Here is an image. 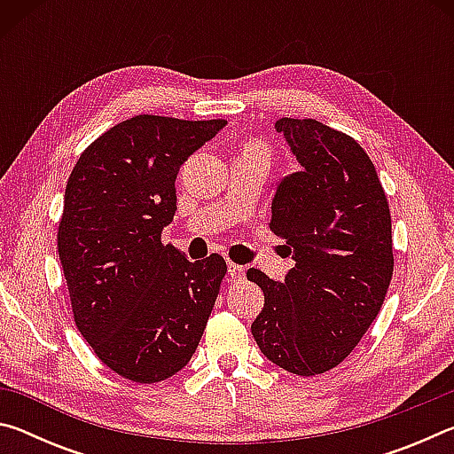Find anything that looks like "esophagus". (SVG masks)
I'll return each mask as SVG.
<instances>
[{
	"instance_id": "esophagus-1",
	"label": "esophagus",
	"mask_w": 454,
	"mask_h": 454,
	"mask_svg": "<svg viewBox=\"0 0 454 454\" xmlns=\"http://www.w3.org/2000/svg\"><path fill=\"white\" fill-rule=\"evenodd\" d=\"M228 274H230V278H232V280H240V278H244L246 270H244V266H240V264L228 262Z\"/></svg>"
}]
</instances>
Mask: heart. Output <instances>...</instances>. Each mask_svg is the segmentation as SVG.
Returning <instances> with one entry per match:
<instances>
[{
  "label": "heart",
  "instance_id": "heart-1",
  "mask_svg": "<svg viewBox=\"0 0 454 454\" xmlns=\"http://www.w3.org/2000/svg\"><path fill=\"white\" fill-rule=\"evenodd\" d=\"M250 148H252V150H262V148H260V145H256V144L250 145ZM262 152H264V150H262Z\"/></svg>",
  "mask_w": 454,
  "mask_h": 454
}]
</instances>
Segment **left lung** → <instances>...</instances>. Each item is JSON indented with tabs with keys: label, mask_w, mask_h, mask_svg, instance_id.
<instances>
[{
	"label": "left lung",
	"mask_w": 454,
	"mask_h": 454,
	"mask_svg": "<svg viewBox=\"0 0 454 454\" xmlns=\"http://www.w3.org/2000/svg\"><path fill=\"white\" fill-rule=\"evenodd\" d=\"M298 172L274 192L270 230L294 260L284 282L250 268L264 292L252 322L262 355L292 374L340 364L379 314L393 278V236L384 190L366 152L317 120L280 118Z\"/></svg>",
	"instance_id": "obj_1"
}]
</instances>
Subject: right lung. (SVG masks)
Here are the masks:
<instances>
[{
    "instance_id": "right-lung-1",
    "label": "right lung",
    "mask_w": 454,
    "mask_h": 454,
    "mask_svg": "<svg viewBox=\"0 0 454 454\" xmlns=\"http://www.w3.org/2000/svg\"><path fill=\"white\" fill-rule=\"evenodd\" d=\"M224 120L136 116L82 153L66 186L58 252L75 326L98 358L150 384L190 363L226 262H190L160 236L176 214L182 164Z\"/></svg>"
}]
</instances>
